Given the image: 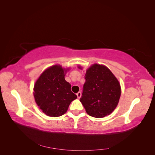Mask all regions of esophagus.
Wrapping results in <instances>:
<instances>
[{"instance_id": "1", "label": "esophagus", "mask_w": 155, "mask_h": 155, "mask_svg": "<svg viewBox=\"0 0 155 155\" xmlns=\"http://www.w3.org/2000/svg\"><path fill=\"white\" fill-rule=\"evenodd\" d=\"M76 95H77V96H78V98H80L81 97V92H78L77 94H76Z\"/></svg>"}]
</instances>
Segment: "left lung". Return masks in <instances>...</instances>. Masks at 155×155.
I'll return each instance as SVG.
<instances>
[{"label":"left lung","mask_w":155,"mask_h":155,"mask_svg":"<svg viewBox=\"0 0 155 155\" xmlns=\"http://www.w3.org/2000/svg\"><path fill=\"white\" fill-rule=\"evenodd\" d=\"M78 67L83 69L80 65ZM85 78L80 101L87 113L97 118L110 114L118 105L121 96L118 79L109 68L97 63L86 70Z\"/></svg>","instance_id":"obj_1"}]
</instances>
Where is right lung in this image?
<instances>
[{"label":"right lung","instance_id":"obj_1","mask_svg":"<svg viewBox=\"0 0 155 155\" xmlns=\"http://www.w3.org/2000/svg\"><path fill=\"white\" fill-rule=\"evenodd\" d=\"M70 68L54 64L45 70L34 87V96L39 109L50 117L66 113L77 96L71 91V85L64 79Z\"/></svg>","mask_w":155,"mask_h":155}]
</instances>
